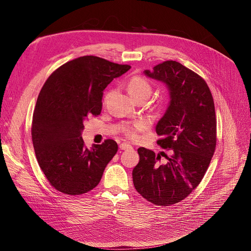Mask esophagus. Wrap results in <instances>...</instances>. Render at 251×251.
<instances>
[{"label": "esophagus", "instance_id": "34e87169", "mask_svg": "<svg viewBox=\"0 0 251 251\" xmlns=\"http://www.w3.org/2000/svg\"><path fill=\"white\" fill-rule=\"evenodd\" d=\"M132 147L130 146V144H128V143H126V142H123V143H121L120 144V150H129V149H131Z\"/></svg>", "mask_w": 251, "mask_h": 251}]
</instances>
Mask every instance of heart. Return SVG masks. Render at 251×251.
Returning a JSON list of instances; mask_svg holds the SVG:
<instances>
[{
	"instance_id": "obj_1",
	"label": "heart",
	"mask_w": 251,
	"mask_h": 251,
	"mask_svg": "<svg viewBox=\"0 0 251 251\" xmlns=\"http://www.w3.org/2000/svg\"><path fill=\"white\" fill-rule=\"evenodd\" d=\"M126 87L129 95L135 100H147L152 94V84L151 83V81L148 80L147 78L138 76V75L129 78L126 83ZM111 94H112V90H108L105 92V95L103 97V101L108 100ZM146 128H147L146 121L136 120L124 125L121 128V132L130 139H136L138 138L139 132H142Z\"/></svg>"
}]
</instances>
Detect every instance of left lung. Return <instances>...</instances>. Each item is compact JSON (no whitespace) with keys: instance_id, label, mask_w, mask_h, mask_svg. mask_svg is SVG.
Segmentation results:
<instances>
[{"instance_id":"1","label":"left lung","mask_w":251,"mask_h":251,"mask_svg":"<svg viewBox=\"0 0 251 251\" xmlns=\"http://www.w3.org/2000/svg\"><path fill=\"white\" fill-rule=\"evenodd\" d=\"M144 73L170 89V104L155 131L160 136L156 143L171 154L155 155L139 148L133 184L148 201L168 206L186 199L200 185L212 161L217 146L215 103L204 79L179 62L165 61Z\"/></svg>"}]
</instances>
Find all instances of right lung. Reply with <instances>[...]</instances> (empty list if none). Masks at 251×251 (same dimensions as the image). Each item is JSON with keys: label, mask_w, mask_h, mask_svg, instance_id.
<instances>
[{"label": "right lung", "mask_w": 251, "mask_h": 251, "mask_svg": "<svg viewBox=\"0 0 251 251\" xmlns=\"http://www.w3.org/2000/svg\"><path fill=\"white\" fill-rule=\"evenodd\" d=\"M129 65L83 56L60 66L39 92L31 137L37 163L49 183L68 195L94 189L118 151L113 139L88 150L81 137L83 122L101 112L102 91Z\"/></svg>", "instance_id": "right-lung-1"}]
</instances>
